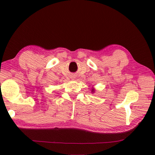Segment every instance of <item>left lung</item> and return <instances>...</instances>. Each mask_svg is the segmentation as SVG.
Returning <instances> with one entry per match:
<instances>
[{
	"label": "left lung",
	"instance_id": "obj_1",
	"mask_svg": "<svg viewBox=\"0 0 155 155\" xmlns=\"http://www.w3.org/2000/svg\"><path fill=\"white\" fill-rule=\"evenodd\" d=\"M91 92H92V93L94 92V89H91Z\"/></svg>",
	"mask_w": 155,
	"mask_h": 155
}]
</instances>
